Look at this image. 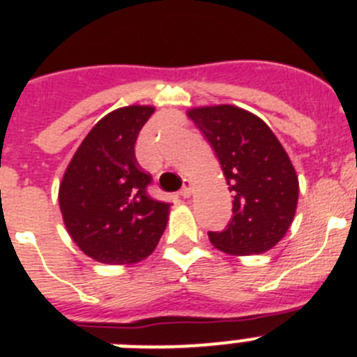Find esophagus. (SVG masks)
I'll return each instance as SVG.
<instances>
[{
    "instance_id": "obj_1",
    "label": "esophagus",
    "mask_w": 357,
    "mask_h": 357,
    "mask_svg": "<svg viewBox=\"0 0 357 357\" xmlns=\"http://www.w3.org/2000/svg\"><path fill=\"white\" fill-rule=\"evenodd\" d=\"M192 192H194V185H192V181H190V179H185V183H183V188H181V192H179V195H181L183 199H188L190 195H192Z\"/></svg>"
}]
</instances>
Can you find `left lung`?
<instances>
[{"label": "left lung", "instance_id": "left-lung-1", "mask_svg": "<svg viewBox=\"0 0 357 357\" xmlns=\"http://www.w3.org/2000/svg\"><path fill=\"white\" fill-rule=\"evenodd\" d=\"M188 118L215 149L232 192V218L209 241L231 255L271 250L291 227L299 183L292 162L268 125L234 105L188 111Z\"/></svg>", "mask_w": 357, "mask_h": 357}]
</instances>
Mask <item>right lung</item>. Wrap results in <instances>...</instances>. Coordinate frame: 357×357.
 Instances as JSON below:
<instances>
[{
	"label": "right lung",
	"instance_id": "add662e5",
	"mask_svg": "<svg viewBox=\"0 0 357 357\" xmlns=\"http://www.w3.org/2000/svg\"><path fill=\"white\" fill-rule=\"evenodd\" d=\"M153 112L149 105H128L100 119L59 185L66 231L88 257L102 264L142 261L167 225L171 204L149 197L151 176L135 158L137 135Z\"/></svg>",
	"mask_w": 357,
	"mask_h": 357
}]
</instances>
